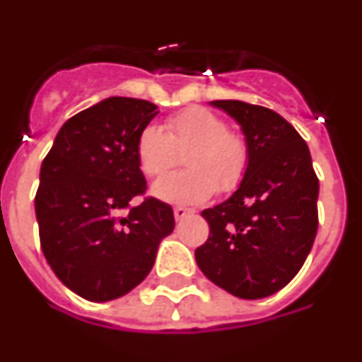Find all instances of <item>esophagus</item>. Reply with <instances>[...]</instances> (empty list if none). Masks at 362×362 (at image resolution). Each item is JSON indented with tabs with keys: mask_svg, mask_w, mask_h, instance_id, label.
<instances>
[{
	"mask_svg": "<svg viewBox=\"0 0 362 362\" xmlns=\"http://www.w3.org/2000/svg\"><path fill=\"white\" fill-rule=\"evenodd\" d=\"M192 214H194V210L185 209V206H175V209H174V217H175V221L185 219V217L192 216Z\"/></svg>",
	"mask_w": 362,
	"mask_h": 362,
	"instance_id": "1",
	"label": "esophagus"
}]
</instances>
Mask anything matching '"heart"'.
Wrapping results in <instances>:
<instances>
[{
	"instance_id": "obj_1",
	"label": "heart",
	"mask_w": 362,
	"mask_h": 362,
	"mask_svg": "<svg viewBox=\"0 0 362 362\" xmlns=\"http://www.w3.org/2000/svg\"><path fill=\"white\" fill-rule=\"evenodd\" d=\"M187 172L156 181L152 194L174 204H199L214 192L230 194L245 181L250 148L245 137L232 132L225 119L203 107H190L166 119V132L148 124L139 132L136 156L148 177H159L177 165L185 153Z\"/></svg>"
}]
</instances>
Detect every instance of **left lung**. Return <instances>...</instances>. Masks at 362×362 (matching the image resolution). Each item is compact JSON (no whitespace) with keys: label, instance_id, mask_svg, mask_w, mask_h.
Listing matches in <instances>:
<instances>
[{"label":"left lung","instance_id":"8db88e82","mask_svg":"<svg viewBox=\"0 0 362 362\" xmlns=\"http://www.w3.org/2000/svg\"><path fill=\"white\" fill-rule=\"evenodd\" d=\"M212 105L241 124L250 166L232 197L201 212L210 235L196 250L197 267L232 296L263 299L284 288L312 250L319 179L306 141L277 112L235 99Z\"/></svg>","mask_w":362,"mask_h":362}]
</instances>
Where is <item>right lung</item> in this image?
Instances as JSON below:
<instances>
[{"label": "right lung", "instance_id": "1", "mask_svg": "<svg viewBox=\"0 0 362 362\" xmlns=\"http://www.w3.org/2000/svg\"><path fill=\"white\" fill-rule=\"evenodd\" d=\"M158 114L145 99H103L70 117L43 159L34 201L41 250L57 279L86 300L136 288L175 226L170 204L156 197L130 206L146 190L137 136Z\"/></svg>", "mask_w": 362, "mask_h": 362}]
</instances>
